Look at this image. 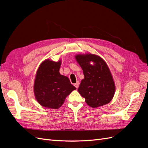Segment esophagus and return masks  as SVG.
I'll use <instances>...</instances> for the list:
<instances>
[{
	"mask_svg": "<svg viewBox=\"0 0 148 148\" xmlns=\"http://www.w3.org/2000/svg\"><path fill=\"white\" fill-rule=\"evenodd\" d=\"M79 84V82H77V83H76L75 84V86L76 88H78Z\"/></svg>",
	"mask_w": 148,
	"mask_h": 148,
	"instance_id": "esophagus-1",
	"label": "esophagus"
}]
</instances>
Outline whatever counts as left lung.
Masks as SVG:
<instances>
[{
	"label": "left lung",
	"mask_w": 148,
	"mask_h": 148,
	"mask_svg": "<svg viewBox=\"0 0 148 148\" xmlns=\"http://www.w3.org/2000/svg\"><path fill=\"white\" fill-rule=\"evenodd\" d=\"M75 59L82 67L84 76L78 91L86 104L92 108H97L109 103L114 96L115 86L104 60L92 53L77 54Z\"/></svg>",
	"instance_id": "left-lung-1"
}]
</instances>
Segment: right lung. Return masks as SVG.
Returning a JSON list of instances; mask_svg holds the SVG:
<instances>
[{
    "label": "right lung",
    "instance_id": "add662e5",
    "mask_svg": "<svg viewBox=\"0 0 148 148\" xmlns=\"http://www.w3.org/2000/svg\"><path fill=\"white\" fill-rule=\"evenodd\" d=\"M61 60L54 62L46 59L40 64L34 83V94L40 105L57 109L76 88L69 78L60 75Z\"/></svg>",
    "mask_w": 148,
    "mask_h": 148
}]
</instances>
